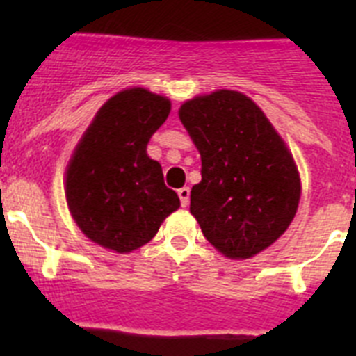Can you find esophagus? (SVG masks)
Wrapping results in <instances>:
<instances>
[{
  "label": "esophagus",
  "instance_id": "esophagus-1",
  "mask_svg": "<svg viewBox=\"0 0 356 356\" xmlns=\"http://www.w3.org/2000/svg\"><path fill=\"white\" fill-rule=\"evenodd\" d=\"M178 196H180L181 207H187L188 205V200H191V191H188L187 187L180 188V191H178Z\"/></svg>",
  "mask_w": 356,
  "mask_h": 356
}]
</instances>
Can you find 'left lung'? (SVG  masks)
Instances as JSON below:
<instances>
[{"label":"left lung","instance_id":"1","mask_svg":"<svg viewBox=\"0 0 356 356\" xmlns=\"http://www.w3.org/2000/svg\"><path fill=\"white\" fill-rule=\"evenodd\" d=\"M201 155L191 213L228 259H251L284 235L300 205L291 151L259 105L237 90H216L180 106Z\"/></svg>","mask_w":356,"mask_h":356}]
</instances>
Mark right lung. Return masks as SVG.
Returning <instances> with one entry per match:
<instances>
[{
    "mask_svg": "<svg viewBox=\"0 0 356 356\" xmlns=\"http://www.w3.org/2000/svg\"><path fill=\"white\" fill-rule=\"evenodd\" d=\"M171 112L168 97L134 87L97 110L65 169V200L78 228L115 253L155 237L180 197L147 156L151 135Z\"/></svg>",
    "mask_w": 356,
    "mask_h": 356,
    "instance_id": "obj_1",
    "label": "right lung"
}]
</instances>
